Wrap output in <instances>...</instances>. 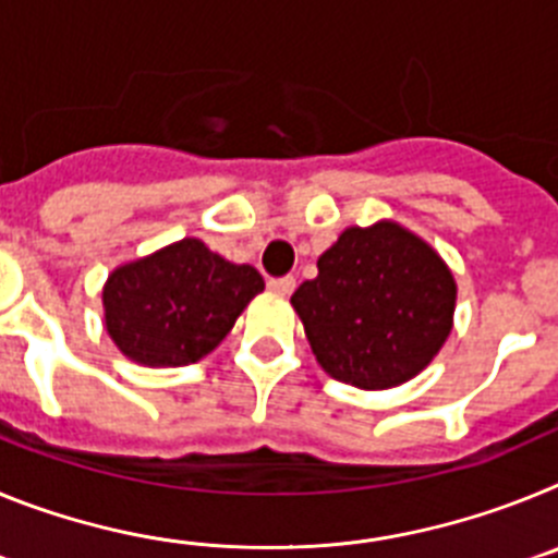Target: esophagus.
I'll use <instances>...</instances> for the list:
<instances>
[{
	"instance_id": "obj_1",
	"label": "esophagus",
	"mask_w": 558,
	"mask_h": 558,
	"mask_svg": "<svg viewBox=\"0 0 558 558\" xmlns=\"http://www.w3.org/2000/svg\"><path fill=\"white\" fill-rule=\"evenodd\" d=\"M268 290L276 295H290L295 290V279L293 276H282V279H270Z\"/></svg>"
}]
</instances>
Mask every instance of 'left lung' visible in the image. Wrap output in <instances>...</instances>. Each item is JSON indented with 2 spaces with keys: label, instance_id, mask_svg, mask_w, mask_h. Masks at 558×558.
I'll list each match as a JSON object with an SVG mask.
<instances>
[{
  "label": "left lung",
  "instance_id": "8db88e82",
  "mask_svg": "<svg viewBox=\"0 0 558 558\" xmlns=\"http://www.w3.org/2000/svg\"><path fill=\"white\" fill-rule=\"evenodd\" d=\"M456 276L427 240L399 226H349L290 304L329 377L386 391L430 366L452 332Z\"/></svg>",
  "mask_w": 558,
  "mask_h": 558
}]
</instances>
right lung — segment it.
<instances>
[{"mask_svg": "<svg viewBox=\"0 0 558 558\" xmlns=\"http://www.w3.org/2000/svg\"><path fill=\"white\" fill-rule=\"evenodd\" d=\"M263 290L259 270L184 236L108 274L106 332L140 366H190L218 347Z\"/></svg>", "mask_w": 558, "mask_h": 558, "instance_id": "obj_1", "label": "right lung"}]
</instances>
